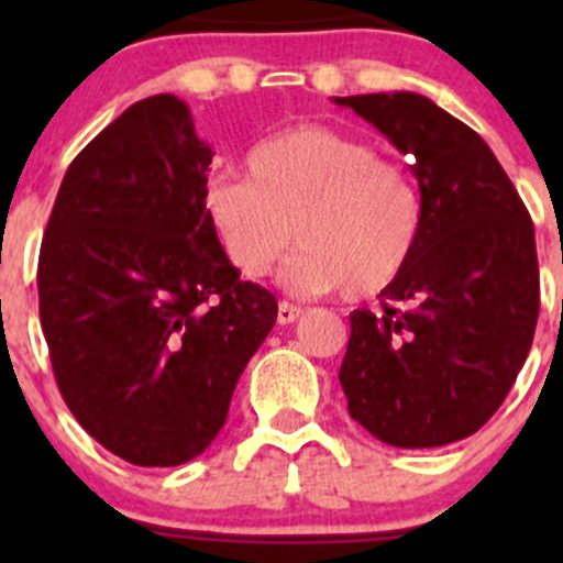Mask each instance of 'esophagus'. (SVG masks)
<instances>
[{"label":"esophagus","mask_w":563,"mask_h":563,"mask_svg":"<svg viewBox=\"0 0 563 563\" xmlns=\"http://www.w3.org/2000/svg\"><path fill=\"white\" fill-rule=\"evenodd\" d=\"M299 316H302V308H297V305H291V302L277 305V321L280 323H294Z\"/></svg>","instance_id":"1"}]
</instances>
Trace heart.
<instances>
[{
    "mask_svg": "<svg viewBox=\"0 0 563 563\" xmlns=\"http://www.w3.org/2000/svg\"><path fill=\"white\" fill-rule=\"evenodd\" d=\"M247 176L220 174L203 209L240 275L258 280L299 240L286 269L299 294H384L402 277L424 225L419 185L365 139L302 124L255 144Z\"/></svg>",
    "mask_w": 563,
    "mask_h": 563,
    "instance_id": "b5f03b06",
    "label": "heart"
}]
</instances>
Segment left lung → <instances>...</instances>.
<instances>
[{"mask_svg": "<svg viewBox=\"0 0 563 563\" xmlns=\"http://www.w3.org/2000/svg\"><path fill=\"white\" fill-rule=\"evenodd\" d=\"M411 157L424 203L417 253L354 310L340 365L349 413L402 450L444 446L482 428L512 389L539 316L533 223L490 146L413 92L334 98Z\"/></svg>", "mask_w": 563, "mask_h": 563, "instance_id": "8db88e82", "label": "left lung"}]
</instances>
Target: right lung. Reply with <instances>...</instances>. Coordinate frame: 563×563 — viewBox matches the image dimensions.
Wrapping results in <instances>:
<instances>
[{
  "instance_id": "obj_1",
  "label": "right lung",
  "mask_w": 563,
  "mask_h": 563,
  "mask_svg": "<svg viewBox=\"0 0 563 563\" xmlns=\"http://www.w3.org/2000/svg\"><path fill=\"white\" fill-rule=\"evenodd\" d=\"M212 150L174 95L139 100L67 168L37 261L56 387L84 430L133 465L198 457L275 327L203 209Z\"/></svg>"
}]
</instances>
